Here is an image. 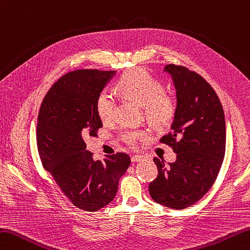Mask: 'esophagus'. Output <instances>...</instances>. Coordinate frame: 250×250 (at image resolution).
Segmentation results:
<instances>
[{
	"mask_svg": "<svg viewBox=\"0 0 250 250\" xmlns=\"http://www.w3.org/2000/svg\"><path fill=\"white\" fill-rule=\"evenodd\" d=\"M143 159H144V157H143V156H141V155H134V156H132V157H131L132 163H138V161H142Z\"/></svg>",
	"mask_w": 250,
	"mask_h": 250,
	"instance_id": "esophagus-1",
	"label": "esophagus"
}]
</instances>
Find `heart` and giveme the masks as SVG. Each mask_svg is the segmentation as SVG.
I'll use <instances>...</instances> for the list:
<instances>
[{"mask_svg": "<svg viewBox=\"0 0 250 250\" xmlns=\"http://www.w3.org/2000/svg\"><path fill=\"white\" fill-rule=\"evenodd\" d=\"M117 87L125 97L143 104L146 119L155 126H165L173 120L178 110L175 97L165 92L163 82L156 79L150 73L138 68L122 76ZM96 112L103 122H109L114 118L116 100L107 90H103L95 102ZM122 139L129 145H134L139 140L147 138L145 130H125Z\"/></svg>", "mask_w": 250, "mask_h": 250, "instance_id": "1", "label": "heart"}]
</instances>
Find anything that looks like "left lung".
Returning a JSON list of instances; mask_svg holds the SVG:
<instances>
[{
	"label": "left lung",
	"instance_id": "8db88e82",
	"mask_svg": "<svg viewBox=\"0 0 250 250\" xmlns=\"http://www.w3.org/2000/svg\"><path fill=\"white\" fill-rule=\"evenodd\" d=\"M165 71L172 77L178 110L160 142L172 147L177 159L166 166L154 158L158 175L148 190L156 203L185 209L204 197L218 177L226 154V119L217 93L202 76L173 63Z\"/></svg>",
	"mask_w": 250,
	"mask_h": 250
}]
</instances>
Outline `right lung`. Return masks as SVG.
Segmentation results:
<instances>
[{"label":"right lung","mask_w":250,"mask_h":250,"mask_svg":"<svg viewBox=\"0 0 250 250\" xmlns=\"http://www.w3.org/2000/svg\"><path fill=\"white\" fill-rule=\"evenodd\" d=\"M115 71L79 69L61 77L46 93L38 115L37 145L44 169L52 174L73 206L96 211L115 198L129 155L117 153L94 160L82 136L103 126L97 95Z\"/></svg>","instance_id":"1"}]
</instances>
